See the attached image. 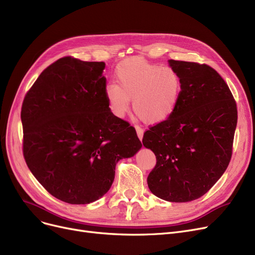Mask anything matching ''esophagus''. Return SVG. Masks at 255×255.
I'll return each mask as SVG.
<instances>
[{"label":"esophagus","mask_w":255,"mask_h":255,"mask_svg":"<svg viewBox=\"0 0 255 255\" xmlns=\"http://www.w3.org/2000/svg\"><path fill=\"white\" fill-rule=\"evenodd\" d=\"M135 130H136V133H137L138 138L142 140L143 139V135H144V130L140 128V127H138V126H135Z\"/></svg>","instance_id":"1"}]
</instances>
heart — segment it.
<instances>
[{"label": "heart", "instance_id": "b5f03b06", "mask_svg": "<svg viewBox=\"0 0 255 255\" xmlns=\"http://www.w3.org/2000/svg\"><path fill=\"white\" fill-rule=\"evenodd\" d=\"M116 84L104 93L113 116L123 118L130 108L148 124H159L171 117L182 91V80L171 67H161L140 58L121 62L115 71Z\"/></svg>", "mask_w": 255, "mask_h": 255}]
</instances>
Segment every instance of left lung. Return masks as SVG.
<instances>
[{"label":"left lung","mask_w":255,"mask_h":255,"mask_svg":"<svg viewBox=\"0 0 255 255\" xmlns=\"http://www.w3.org/2000/svg\"><path fill=\"white\" fill-rule=\"evenodd\" d=\"M168 63L181 77L182 91L171 117L144 133L143 145L156 156L147 183L159 199L186 203L208 192L227 169L238 109L228 85L210 66Z\"/></svg>","instance_id":"8db88e82"}]
</instances>
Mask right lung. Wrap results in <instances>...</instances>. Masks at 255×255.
Returning a JSON list of instances; mask_svg holds the SVG:
<instances>
[{
	"label": "right lung",
	"mask_w": 255,
	"mask_h": 255,
	"mask_svg": "<svg viewBox=\"0 0 255 255\" xmlns=\"http://www.w3.org/2000/svg\"><path fill=\"white\" fill-rule=\"evenodd\" d=\"M104 69V62L62 58L40 74L22 105L26 164L47 191L68 204L101 199L120 159L142 148L135 129L109 109Z\"/></svg>",
	"instance_id": "1"
}]
</instances>
